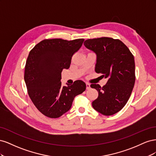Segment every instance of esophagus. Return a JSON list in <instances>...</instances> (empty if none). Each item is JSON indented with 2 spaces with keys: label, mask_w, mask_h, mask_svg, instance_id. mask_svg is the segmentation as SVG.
<instances>
[{
  "label": "esophagus",
  "mask_w": 156,
  "mask_h": 156,
  "mask_svg": "<svg viewBox=\"0 0 156 156\" xmlns=\"http://www.w3.org/2000/svg\"><path fill=\"white\" fill-rule=\"evenodd\" d=\"M86 88H87V90L90 89V84L89 83H86Z\"/></svg>",
  "instance_id": "1"
}]
</instances>
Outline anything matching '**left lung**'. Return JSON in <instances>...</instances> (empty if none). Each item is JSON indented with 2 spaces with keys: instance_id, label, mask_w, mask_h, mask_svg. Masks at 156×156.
<instances>
[{
  "instance_id": "left-lung-1",
  "label": "left lung",
  "mask_w": 156,
  "mask_h": 156,
  "mask_svg": "<svg viewBox=\"0 0 156 156\" xmlns=\"http://www.w3.org/2000/svg\"><path fill=\"white\" fill-rule=\"evenodd\" d=\"M84 45L96 54V72L108 79L102 87L98 84L90 85L98 92L92 107L103 115H114L125 106L133 90L135 81L134 56L123 42L112 37L88 39Z\"/></svg>"
}]
</instances>
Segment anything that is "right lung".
<instances>
[{"label":"right lung","mask_w":156,"mask_h":156,"mask_svg":"<svg viewBox=\"0 0 156 156\" xmlns=\"http://www.w3.org/2000/svg\"><path fill=\"white\" fill-rule=\"evenodd\" d=\"M84 39L44 40L34 46L26 62L24 79L28 94L40 112L56 119L68 111L75 97L86 89L81 80L73 84L62 86L61 73L68 69L73 55Z\"/></svg>","instance_id":"obj_1"}]
</instances>
